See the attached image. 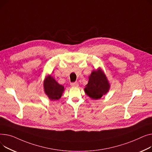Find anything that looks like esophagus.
<instances>
[{"label": "esophagus", "instance_id": "obj_1", "mask_svg": "<svg viewBox=\"0 0 152 152\" xmlns=\"http://www.w3.org/2000/svg\"><path fill=\"white\" fill-rule=\"evenodd\" d=\"M70 85L72 87H77L78 86V83L77 82H74V83H70Z\"/></svg>", "mask_w": 152, "mask_h": 152}]
</instances>
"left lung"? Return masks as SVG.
<instances>
[{"instance_id":"1","label":"left lung","mask_w":152,"mask_h":152,"mask_svg":"<svg viewBox=\"0 0 152 152\" xmlns=\"http://www.w3.org/2000/svg\"><path fill=\"white\" fill-rule=\"evenodd\" d=\"M88 78V82L84 91L92 99H101L109 92L110 85L101 67L93 70Z\"/></svg>"}]
</instances>
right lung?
Returning <instances> with one entry per match:
<instances>
[{
  "mask_svg": "<svg viewBox=\"0 0 152 152\" xmlns=\"http://www.w3.org/2000/svg\"><path fill=\"white\" fill-rule=\"evenodd\" d=\"M43 90L51 101H58L64 91V87L59 84L51 75L46 76L43 81Z\"/></svg>",
  "mask_w": 152,
  "mask_h": 152,
  "instance_id": "right-lung-1",
  "label": "right lung"
}]
</instances>
